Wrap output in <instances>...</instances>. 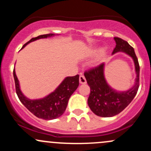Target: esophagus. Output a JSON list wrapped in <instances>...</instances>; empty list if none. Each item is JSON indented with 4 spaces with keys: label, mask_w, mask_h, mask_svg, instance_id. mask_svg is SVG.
I'll return each mask as SVG.
<instances>
[{
    "label": "esophagus",
    "mask_w": 151,
    "mask_h": 151,
    "mask_svg": "<svg viewBox=\"0 0 151 151\" xmlns=\"http://www.w3.org/2000/svg\"><path fill=\"white\" fill-rule=\"evenodd\" d=\"M80 83H81V84H85V83H87L86 79H85L84 75H80Z\"/></svg>",
    "instance_id": "esophagus-1"
}]
</instances>
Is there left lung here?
<instances>
[{
  "instance_id": "1",
  "label": "left lung",
  "mask_w": 151,
  "mask_h": 151,
  "mask_svg": "<svg viewBox=\"0 0 151 151\" xmlns=\"http://www.w3.org/2000/svg\"><path fill=\"white\" fill-rule=\"evenodd\" d=\"M116 46L112 54L124 52L134 61L137 73L134 86L126 92H117L108 85L104 76V63L85 71L84 75L91 88L88 104L94 114L108 118L118 115L128 106L136 96L139 86V65L134 50L126 41L119 37L114 38Z\"/></svg>"
}]
</instances>
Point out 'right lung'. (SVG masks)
Segmentation results:
<instances>
[{"label":"right lung","instance_id":"add662e5","mask_svg":"<svg viewBox=\"0 0 151 151\" xmlns=\"http://www.w3.org/2000/svg\"><path fill=\"white\" fill-rule=\"evenodd\" d=\"M53 35V33H48L32 38L29 42L23 45L22 48L30 42L39 39L50 37ZM13 75L16 93L19 101L35 116L44 120H52L61 116L66 110L70 96L79 86L78 74L74 77H68L56 88L54 92L50 93L45 98L42 99L30 100L27 99L21 92L19 89V81L15 74L14 69L13 71Z\"/></svg>","mask_w":151,"mask_h":151}]
</instances>
